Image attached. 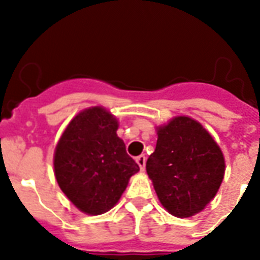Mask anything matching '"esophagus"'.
I'll list each match as a JSON object with an SVG mask.
<instances>
[{
    "mask_svg": "<svg viewBox=\"0 0 260 260\" xmlns=\"http://www.w3.org/2000/svg\"><path fill=\"white\" fill-rule=\"evenodd\" d=\"M136 162H138L139 167H140V170H144V167H146V162H147V158L146 155H140L136 158Z\"/></svg>",
    "mask_w": 260,
    "mask_h": 260,
    "instance_id": "1",
    "label": "esophagus"
}]
</instances>
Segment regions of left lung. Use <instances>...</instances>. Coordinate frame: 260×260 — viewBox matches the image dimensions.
I'll list each match as a JSON object with an SVG mask.
<instances>
[{
	"label": "left lung",
	"instance_id": "8db88e82",
	"mask_svg": "<svg viewBox=\"0 0 260 260\" xmlns=\"http://www.w3.org/2000/svg\"><path fill=\"white\" fill-rule=\"evenodd\" d=\"M155 151L146 169L163 208L175 217H191L214 198L225 160L212 135L198 121L178 116L158 126Z\"/></svg>",
	"mask_w": 260,
	"mask_h": 260
}]
</instances>
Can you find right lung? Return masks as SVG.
Listing matches in <instances>:
<instances>
[{
    "instance_id": "add662e5",
    "label": "right lung",
    "mask_w": 260,
    "mask_h": 260,
    "mask_svg": "<svg viewBox=\"0 0 260 260\" xmlns=\"http://www.w3.org/2000/svg\"><path fill=\"white\" fill-rule=\"evenodd\" d=\"M118 121L102 106L79 112L59 139L54 155L55 178L66 197L86 214L112 209L138 173L117 136Z\"/></svg>"
}]
</instances>
